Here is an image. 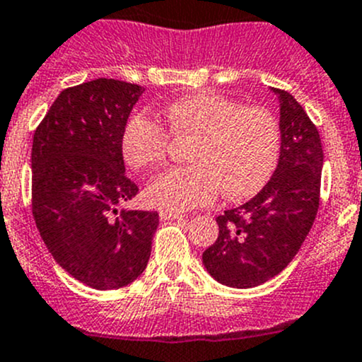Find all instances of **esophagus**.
Returning <instances> with one entry per match:
<instances>
[{"instance_id":"34e87169","label":"esophagus","mask_w":362,"mask_h":362,"mask_svg":"<svg viewBox=\"0 0 362 362\" xmlns=\"http://www.w3.org/2000/svg\"><path fill=\"white\" fill-rule=\"evenodd\" d=\"M182 216H185V214L177 213V211H167V209L160 211V218H162V220H181Z\"/></svg>"}]
</instances>
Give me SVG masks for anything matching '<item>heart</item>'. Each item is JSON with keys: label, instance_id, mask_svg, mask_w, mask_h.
<instances>
[{"label": "heart", "instance_id": "b5f03b06", "mask_svg": "<svg viewBox=\"0 0 362 362\" xmlns=\"http://www.w3.org/2000/svg\"><path fill=\"white\" fill-rule=\"evenodd\" d=\"M176 141L189 142L192 163L156 177L148 200L167 211L206 206L221 189L232 200L248 199L271 180L281 148L280 123L264 107H243L214 91H199L163 110ZM170 151L165 128L148 116H132L121 135V153L132 169L162 165Z\"/></svg>", "mask_w": 362, "mask_h": 362}]
</instances>
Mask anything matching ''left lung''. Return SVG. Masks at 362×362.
<instances>
[{
    "label": "left lung",
    "instance_id": "1",
    "mask_svg": "<svg viewBox=\"0 0 362 362\" xmlns=\"http://www.w3.org/2000/svg\"><path fill=\"white\" fill-rule=\"evenodd\" d=\"M271 91L280 102L276 170L252 200L216 218L220 234L202 253L207 273L232 288L257 287L280 274L299 252L318 211L320 135L291 93Z\"/></svg>",
    "mask_w": 362,
    "mask_h": 362
}]
</instances>
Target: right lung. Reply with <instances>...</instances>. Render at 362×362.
<instances>
[{"mask_svg":"<svg viewBox=\"0 0 362 362\" xmlns=\"http://www.w3.org/2000/svg\"><path fill=\"white\" fill-rule=\"evenodd\" d=\"M142 93L116 78L64 89L33 137L35 223L56 262L96 291L141 276L158 227L156 211L117 209L139 192L124 176L121 135Z\"/></svg>","mask_w":362,"mask_h":362,"instance_id":"1","label":"right lung"}]
</instances>
